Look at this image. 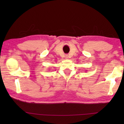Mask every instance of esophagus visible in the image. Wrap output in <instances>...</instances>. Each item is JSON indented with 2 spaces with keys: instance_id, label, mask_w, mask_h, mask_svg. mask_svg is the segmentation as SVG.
Returning a JSON list of instances; mask_svg holds the SVG:
<instances>
[{
  "instance_id": "1",
  "label": "esophagus",
  "mask_w": 124,
  "mask_h": 124,
  "mask_svg": "<svg viewBox=\"0 0 124 124\" xmlns=\"http://www.w3.org/2000/svg\"><path fill=\"white\" fill-rule=\"evenodd\" d=\"M68 58V57H67V56H66V58Z\"/></svg>"
}]
</instances>
